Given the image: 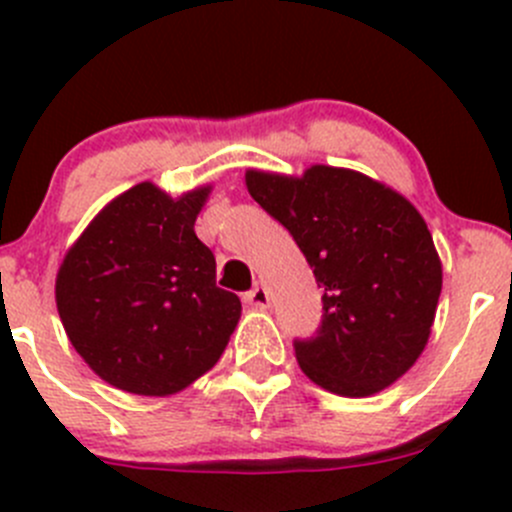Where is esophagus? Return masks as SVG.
Wrapping results in <instances>:
<instances>
[{
	"mask_svg": "<svg viewBox=\"0 0 512 512\" xmlns=\"http://www.w3.org/2000/svg\"><path fill=\"white\" fill-rule=\"evenodd\" d=\"M245 302L252 304V307H270V292H267L265 285H255L250 289V292L245 294Z\"/></svg>",
	"mask_w": 512,
	"mask_h": 512,
	"instance_id": "1",
	"label": "esophagus"
}]
</instances>
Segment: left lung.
<instances>
[{
    "label": "left lung",
    "mask_w": 512,
    "mask_h": 512,
    "mask_svg": "<svg viewBox=\"0 0 512 512\" xmlns=\"http://www.w3.org/2000/svg\"><path fill=\"white\" fill-rule=\"evenodd\" d=\"M245 183L324 289L317 334L294 339L304 374L352 399L394 384L426 347L441 297V260L418 210L332 165H312L302 178L247 170Z\"/></svg>",
    "instance_id": "1"
}]
</instances>
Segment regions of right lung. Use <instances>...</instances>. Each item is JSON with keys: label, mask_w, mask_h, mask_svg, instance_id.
Returning <instances> with one entry per match:
<instances>
[{"label": "right lung", "mask_w": 512, "mask_h": 512, "mask_svg": "<svg viewBox=\"0 0 512 512\" xmlns=\"http://www.w3.org/2000/svg\"><path fill=\"white\" fill-rule=\"evenodd\" d=\"M208 188L170 198L138 183L106 205L66 252L56 307L69 342L116 389L168 396L223 356L240 299L215 285L195 235Z\"/></svg>", "instance_id": "right-lung-1"}]
</instances>
